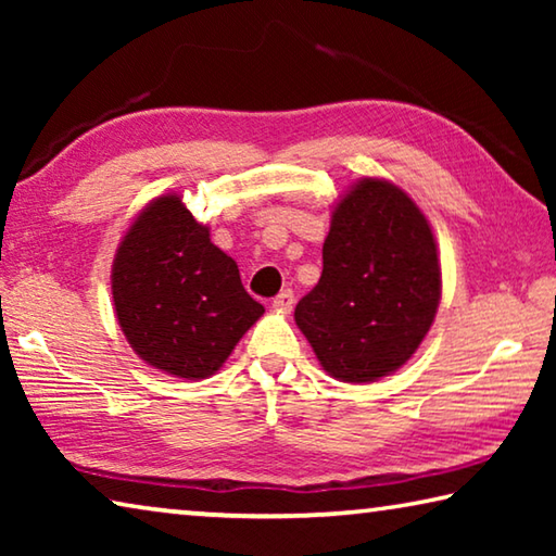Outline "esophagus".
I'll return each mask as SVG.
<instances>
[{
	"instance_id": "esophagus-1",
	"label": "esophagus",
	"mask_w": 556,
	"mask_h": 556,
	"mask_svg": "<svg viewBox=\"0 0 556 556\" xmlns=\"http://www.w3.org/2000/svg\"><path fill=\"white\" fill-rule=\"evenodd\" d=\"M271 306H275L277 312H281V314H289L291 306H294V291H291V289L279 291L275 301H271Z\"/></svg>"
}]
</instances>
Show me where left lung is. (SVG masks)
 I'll return each mask as SVG.
<instances>
[{
	"label": "left lung",
	"mask_w": 556,
	"mask_h": 556,
	"mask_svg": "<svg viewBox=\"0 0 556 556\" xmlns=\"http://www.w3.org/2000/svg\"><path fill=\"white\" fill-rule=\"evenodd\" d=\"M439 299L441 267L425 213L397 186L363 178L336 205L321 279L294 318L328 375L372 382L409 361Z\"/></svg>",
	"instance_id": "1"
}]
</instances>
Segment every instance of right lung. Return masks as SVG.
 I'll return each instance as SVG.
<instances>
[{
  "label": "right lung",
  "mask_w": 556,
  "mask_h": 556,
  "mask_svg": "<svg viewBox=\"0 0 556 556\" xmlns=\"http://www.w3.org/2000/svg\"><path fill=\"white\" fill-rule=\"evenodd\" d=\"M119 328L137 355L186 380L208 378L265 306L244 291L235 260L211 242L178 195L139 213L112 267Z\"/></svg>",
  "instance_id": "obj_1"
}]
</instances>
